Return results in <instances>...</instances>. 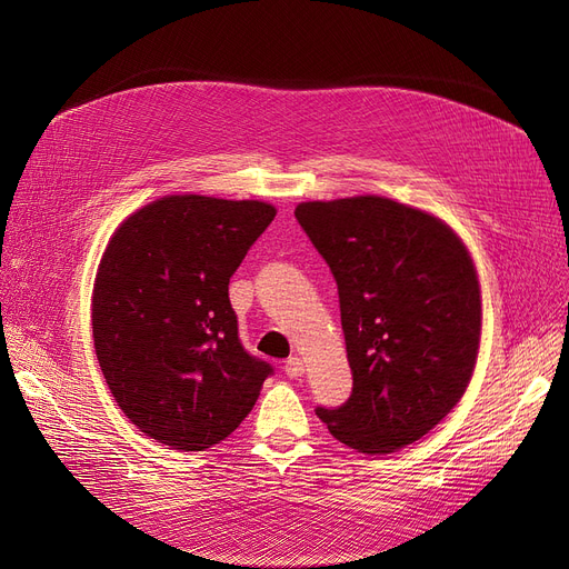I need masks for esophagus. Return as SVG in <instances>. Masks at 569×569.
Masks as SVG:
<instances>
[{"instance_id": "obj_1", "label": "esophagus", "mask_w": 569, "mask_h": 569, "mask_svg": "<svg viewBox=\"0 0 569 569\" xmlns=\"http://www.w3.org/2000/svg\"><path fill=\"white\" fill-rule=\"evenodd\" d=\"M283 371L288 378H302L305 376V362L300 360V357H290V360H286L283 365Z\"/></svg>"}]
</instances>
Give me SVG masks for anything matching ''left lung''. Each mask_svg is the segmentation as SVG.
Returning <instances> with one entry per match:
<instances>
[{
	"instance_id": "obj_1",
	"label": "left lung",
	"mask_w": 569,
	"mask_h": 569,
	"mask_svg": "<svg viewBox=\"0 0 569 569\" xmlns=\"http://www.w3.org/2000/svg\"><path fill=\"white\" fill-rule=\"evenodd\" d=\"M295 219L330 264L350 399L316 415L343 445L390 455L463 397L482 332L480 281L457 232L380 196L300 202Z\"/></svg>"
}]
</instances>
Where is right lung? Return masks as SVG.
Masks as SVG:
<instances>
[{"mask_svg": "<svg viewBox=\"0 0 569 569\" xmlns=\"http://www.w3.org/2000/svg\"><path fill=\"white\" fill-rule=\"evenodd\" d=\"M274 217L260 200L166 196L103 251L92 295L99 367L129 420L172 450L228 438L272 376L239 341L228 283Z\"/></svg>", "mask_w": 569, "mask_h": 569, "instance_id": "right-lung-1", "label": "right lung"}]
</instances>
